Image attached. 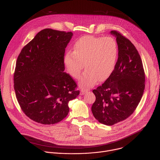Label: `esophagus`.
I'll use <instances>...</instances> for the list:
<instances>
[{"mask_svg":"<svg viewBox=\"0 0 160 160\" xmlns=\"http://www.w3.org/2000/svg\"><path fill=\"white\" fill-rule=\"evenodd\" d=\"M87 92V90H82L81 92H80V95H84Z\"/></svg>","mask_w":160,"mask_h":160,"instance_id":"34e87169","label":"esophagus"}]
</instances>
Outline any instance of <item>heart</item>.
I'll use <instances>...</instances> for the list:
<instances>
[{
	"instance_id": "heart-1",
	"label": "heart",
	"mask_w": 160,
	"mask_h": 160,
	"mask_svg": "<svg viewBox=\"0 0 160 160\" xmlns=\"http://www.w3.org/2000/svg\"><path fill=\"white\" fill-rule=\"evenodd\" d=\"M118 55V44L111 37H98L85 35L74 43L73 51H68L64 58L67 72L78 79L85 67L80 86L88 89L98 81L107 80L115 70Z\"/></svg>"
}]
</instances>
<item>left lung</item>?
<instances>
[{
    "instance_id": "left-lung-1",
    "label": "left lung",
    "mask_w": 160,
    "mask_h": 160,
    "mask_svg": "<svg viewBox=\"0 0 160 160\" xmlns=\"http://www.w3.org/2000/svg\"><path fill=\"white\" fill-rule=\"evenodd\" d=\"M110 33L116 37L118 60L110 77L93 90L96 101L91 108L95 118L106 125L129 117L140 102L145 88V73L138 50L118 32L112 30Z\"/></svg>"
}]
</instances>
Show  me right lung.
<instances>
[{
	"instance_id": "right-lung-1",
	"label": "right lung",
	"mask_w": 160,
	"mask_h": 160,
	"mask_svg": "<svg viewBox=\"0 0 160 160\" xmlns=\"http://www.w3.org/2000/svg\"><path fill=\"white\" fill-rule=\"evenodd\" d=\"M73 36L46 28L39 32L18 57L14 88L18 102L31 120L43 125L62 120L69 112L68 102L80 91L65 73V49Z\"/></svg>"
}]
</instances>
